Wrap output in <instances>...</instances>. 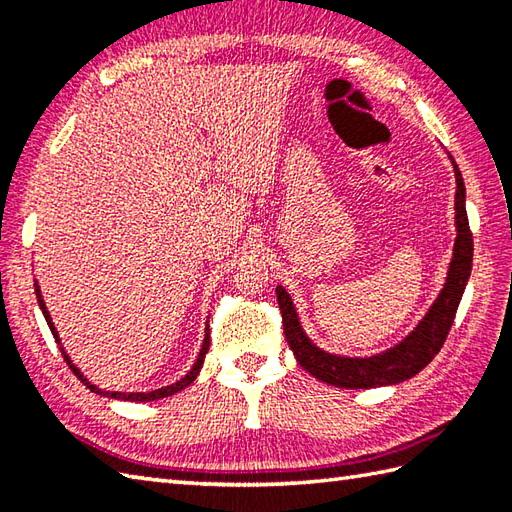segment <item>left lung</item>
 Wrapping results in <instances>:
<instances>
[{
    "label": "left lung",
    "mask_w": 512,
    "mask_h": 512,
    "mask_svg": "<svg viewBox=\"0 0 512 512\" xmlns=\"http://www.w3.org/2000/svg\"><path fill=\"white\" fill-rule=\"evenodd\" d=\"M453 162L455 182H458V191H455V228H458V237H455L453 246V259L447 273V284H444L438 299L433 301L429 312L424 319L416 325L405 341H400L391 350L369 356V358H350V356H336L323 352L321 347L314 345L306 332L301 330V323L297 317V310L292 306V299L288 292L277 286V301L281 310V319H284V334L295 352L299 365L310 372L314 378L323 380V383L345 389H369V387H383V385H396L416 376L420 369L427 367L433 356L440 352V347L447 341V334L453 325L455 312H458L460 299L464 295L466 281L471 277L473 266V233L469 228V217H466V189L462 173Z\"/></svg>",
    "instance_id": "8db88e82"
}]
</instances>
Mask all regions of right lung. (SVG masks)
I'll return each instance as SVG.
<instances>
[{
	"mask_svg": "<svg viewBox=\"0 0 512 512\" xmlns=\"http://www.w3.org/2000/svg\"><path fill=\"white\" fill-rule=\"evenodd\" d=\"M35 292H37V301H39V308H41V312H43V317H46V321H48V325H50V330H52V336L54 339L59 341V336H57V330H54V325H52V319H50V312L46 310V303H43V299H41V292H39V286H35ZM209 343H211V336H209V328H206V336H204V343H202V350H200V354H198V361L193 363V367H191V372L184 376V378H180L178 383H173V385H167V387H160V389H156V391H149V394H143V391H138V394H123V391H103V389H99L96 385H92L88 378H85L81 372H79V367H74L72 365V361H70V356L63 352V347H61V354H63V358H65V363L70 365V369L72 372L76 374V378L81 380L83 385H88L94 394H101V396H107V398H116V400H138V402H147V400H158V398H167V396H173V394H178V391H182L184 387H189L195 378H198V374H200V369H202V363H204V356H206V352H209Z\"/></svg>",
	"mask_w": 512,
	"mask_h": 512,
	"instance_id": "1",
	"label": "right lung"
}]
</instances>
